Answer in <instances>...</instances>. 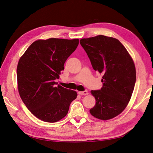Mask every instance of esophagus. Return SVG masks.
Masks as SVG:
<instances>
[{
    "label": "esophagus",
    "mask_w": 153,
    "mask_h": 153,
    "mask_svg": "<svg viewBox=\"0 0 153 153\" xmlns=\"http://www.w3.org/2000/svg\"><path fill=\"white\" fill-rule=\"evenodd\" d=\"M78 93L80 95H87L88 94V92L87 90H85L84 91H79Z\"/></svg>",
    "instance_id": "esophagus-1"
}]
</instances>
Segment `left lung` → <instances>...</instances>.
Instances as JSON below:
<instances>
[{
	"instance_id": "1",
	"label": "left lung",
	"mask_w": 153,
	"mask_h": 153,
	"mask_svg": "<svg viewBox=\"0 0 153 153\" xmlns=\"http://www.w3.org/2000/svg\"><path fill=\"white\" fill-rule=\"evenodd\" d=\"M95 71L102 74L103 86L91 91L96 105L91 114L101 120L111 119L126 108L136 82L135 64L127 50L112 37L98 35L80 40Z\"/></svg>"
}]
</instances>
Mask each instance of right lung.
I'll use <instances>...</instances> for the list:
<instances>
[{
    "label": "right lung",
    "mask_w": 153,
    "mask_h": 153,
    "mask_svg": "<svg viewBox=\"0 0 153 153\" xmlns=\"http://www.w3.org/2000/svg\"><path fill=\"white\" fill-rule=\"evenodd\" d=\"M79 39L50 38L32 43L20 57L16 73L18 89L27 108L42 121L55 123L67 115L76 98L75 91L55 86L64 64Z\"/></svg>",
    "instance_id": "1"
}]
</instances>
